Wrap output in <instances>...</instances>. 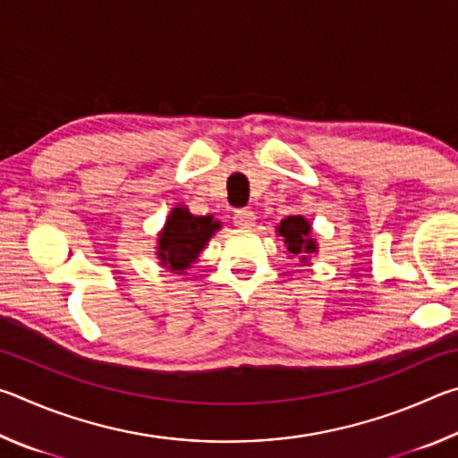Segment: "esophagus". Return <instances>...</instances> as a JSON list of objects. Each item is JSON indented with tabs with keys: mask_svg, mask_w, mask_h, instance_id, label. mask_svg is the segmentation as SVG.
Returning <instances> with one entry per match:
<instances>
[{
	"mask_svg": "<svg viewBox=\"0 0 458 458\" xmlns=\"http://www.w3.org/2000/svg\"><path fill=\"white\" fill-rule=\"evenodd\" d=\"M234 224L238 228H252L257 224V216L250 210V208H240L234 212Z\"/></svg>",
	"mask_w": 458,
	"mask_h": 458,
	"instance_id": "1",
	"label": "esophagus"
}]
</instances>
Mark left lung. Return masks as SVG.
I'll use <instances>...</instances> for the list:
<instances>
[{
	"mask_svg": "<svg viewBox=\"0 0 458 458\" xmlns=\"http://www.w3.org/2000/svg\"><path fill=\"white\" fill-rule=\"evenodd\" d=\"M278 236L284 238L286 250L301 260H307L309 254L317 252V242L311 236V224L303 216H286L276 226Z\"/></svg>",
	"mask_w": 458,
	"mask_h": 458,
	"instance_id": "obj_1",
	"label": "left lung"
}]
</instances>
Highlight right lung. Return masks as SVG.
I'll return each instance as SVG.
<instances>
[{
	"label": "right lung",
	"instance_id": "add662e5",
	"mask_svg": "<svg viewBox=\"0 0 458 458\" xmlns=\"http://www.w3.org/2000/svg\"><path fill=\"white\" fill-rule=\"evenodd\" d=\"M220 228L222 224L212 216H193L185 206L174 208L157 238L161 267L182 275L198 260L199 252Z\"/></svg>",
	"mask_w": 458,
	"mask_h": 458
}]
</instances>
